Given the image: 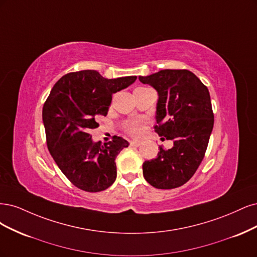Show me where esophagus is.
I'll list each match as a JSON object with an SVG mask.
<instances>
[{
	"mask_svg": "<svg viewBox=\"0 0 257 257\" xmlns=\"http://www.w3.org/2000/svg\"><path fill=\"white\" fill-rule=\"evenodd\" d=\"M140 145H141V142H139V141H131L130 142L131 147H139Z\"/></svg>",
	"mask_w": 257,
	"mask_h": 257,
	"instance_id": "34e87169",
	"label": "esophagus"
}]
</instances>
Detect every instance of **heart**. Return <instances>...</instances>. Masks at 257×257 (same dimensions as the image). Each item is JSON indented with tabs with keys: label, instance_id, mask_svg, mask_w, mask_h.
<instances>
[{
	"label": "heart",
	"instance_id": "obj_1",
	"mask_svg": "<svg viewBox=\"0 0 257 257\" xmlns=\"http://www.w3.org/2000/svg\"><path fill=\"white\" fill-rule=\"evenodd\" d=\"M141 129H142V126H141V123L138 121H130L126 123V130L132 136L139 135L141 132Z\"/></svg>",
	"mask_w": 257,
	"mask_h": 257
}]
</instances>
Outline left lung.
Masks as SVG:
<instances>
[{"label": "left lung", "instance_id": "left-lung-1", "mask_svg": "<svg viewBox=\"0 0 257 257\" xmlns=\"http://www.w3.org/2000/svg\"><path fill=\"white\" fill-rule=\"evenodd\" d=\"M139 80L159 96L156 132L174 142L170 150L160 146L157 158L143 163L144 178L157 189L183 186L200 167L213 128L208 88L186 69H164Z\"/></svg>", "mask_w": 257, "mask_h": 257}]
</instances>
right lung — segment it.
<instances>
[{"instance_id": "right-lung-1", "label": "right lung", "mask_w": 257, "mask_h": 257, "mask_svg": "<svg viewBox=\"0 0 257 257\" xmlns=\"http://www.w3.org/2000/svg\"><path fill=\"white\" fill-rule=\"evenodd\" d=\"M136 76L103 78L96 70L65 74L56 82L43 107L47 145L57 167L71 183L87 192H99L116 179L117 155L129 143L115 136L101 144L89 131L105 116L112 95L128 87Z\"/></svg>"}]
</instances>
